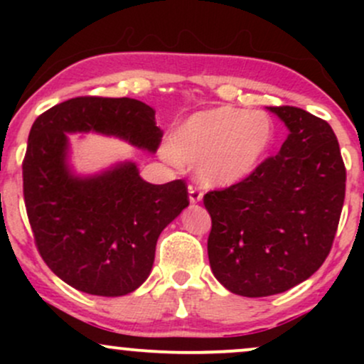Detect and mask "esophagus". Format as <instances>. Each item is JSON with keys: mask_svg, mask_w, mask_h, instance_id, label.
Returning <instances> with one entry per match:
<instances>
[{"mask_svg": "<svg viewBox=\"0 0 364 364\" xmlns=\"http://www.w3.org/2000/svg\"><path fill=\"white\" fill-rule=\"evenodd\" d=\"M202 191L198 190V188L196 186H193V185H190L188 186V198H190V202L191 203H198V202H202Z\"/></svg>", "mask_w": 364, "mask_h": 364, "instance_id": "obj_1", "label": "esophagus"}]
</instances>
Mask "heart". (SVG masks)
I'll list each match as a JSON object with an SVG mask.
<instances>
[{"label":"heart","mask_w":364,"mask_h":364,"mask_svg":"<svg viewBox=\"0 0 364 364\" xmlns=\"http://www.w3.org/2000/svg\"><path fill=\"white\" fill-rule=\"evenodd\" d=\"M275 128L263 111L219 106L193 112L171 132L168 154L195 166L208 186H232L260 168L272 149Z\"/></svg>","instance_id":"obj_1"}]
</instances>
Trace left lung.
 <instances>
[{"label": "left lung", "instance_id": "obj_1", "mask_svg": "<svg viewBox=\"0 0 364 364\" xmlns=\"http://www.w3.org/2000/svg\"><path fill=\"white\" fill-rule=\"evenodd\" d=\"M269 111L289 129L277 156L245 181L203 196L212 272L246 298L279 294L320 269L346 195L339 141L327 121L292 106Z\"/></svg>", "mask_w": 364, "mask_h": 364}]
</instances>
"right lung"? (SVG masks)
<instances>
[{
	"label": "right lung",
	"mask_w": 364,
	"mask_h": 364,
	"mask_svg": "<svg viewBox=\"0 0 364 364\" xmlns=\"http://www.w3.org/2000/svg\"><path fill=\"white\" fill-rule=\"evenodd\" d=\"M70 133H99L156 152V111L136 99L75 97L32 124L23 159V198L43 260L61 281L94 296H124L147 281L159 235L188 207L181 179L152 185L136 162L95 174L70 164Z\"/></svg>",
	"instance_id": "add662e5"
}]
</instances>
